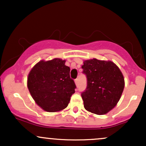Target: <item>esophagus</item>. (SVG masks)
Returning <instances> with one entry per match:
<instances>
[{"instance_id":"1","label":"esophagus","mask_w":146,"mask_h":146,"mask_svg":"<svg viewBox=\"0 0 146 146\" xmlns=\"http://www.w3.org/2000/svg\"><path fill=\"white\" fill-rule=\"evenodd\" d=\"M75 85H76V86H78V79L75 80Z\"/></svg>"}]
</instances>
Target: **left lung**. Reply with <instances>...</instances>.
<instances>
[{"mask_svg": "<svg viewBox=\"0 0 146 146\" xmlns=\"http://www.w3.org/2000/svg\"><path fill=\"white\" fill-rule=\"evenodd\" d=\"M83 73L87 87L82 93L85 109L97 115H105L119 101L125 86L123 75L112 61L93 59L84 61Z\"/></svg>", "mask_w": 146, "mask_h": 146, "instance_id": "1", "label": "left lung"}]
</instances>
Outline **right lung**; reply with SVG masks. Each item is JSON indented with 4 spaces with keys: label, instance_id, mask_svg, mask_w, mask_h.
I'll return each mask as SVG.
<instances>
[{
    "label": "right lung",
    "instance_id": "add662e5",
    "mask_svg": "<svg viewBox=\"0 0 146 146\" xmlns=\"http://www.w3.org/2000/svg\"><path fill=\"white\" fill-rule=\"evenodd\" d=\"M66 60L54 58L40 60L31 68L27 87L36 103L46 112L54 113L67 107L75 93V82L70 78Z\"/></svg>",
    "mask_w": 146,
    "mask_h": 146
}]
</instances>
